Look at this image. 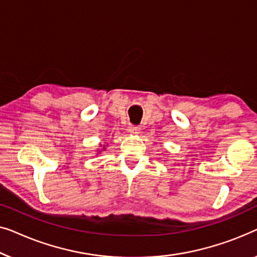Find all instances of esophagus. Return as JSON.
<instances>
[{"label": "esophagus", "mask_w": 257, "mask_h": 257, "mask_svg": "<svg viewBox=\"0 0 257 257\" xmlns=\"http://www.w3.org/2000/svg\"><path fill=\"white\" fill-rule=\"evenodd\" d=\"M128 133H130V134H137V133H140V127L139 125H134V124H130V125H128Z\"/></svg>", "instance_id": "1"}]
</instances>
